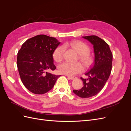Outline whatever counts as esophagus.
Returning a JSON list of instances; mask_svg holds the SVG:
<instances>
[{
    "mask_svg": "<svg viewBox=\"0 0 131 131\" xmlns=\"http://www.w3.org/2000/svg\"><path fill=\"white\" fill-rule=\"evenodd\" d=\"M68 78L69 79H70V80H74V79H76V77H70V76H68Z\"/></svg>",
    "mask_w": 131,
    "mask_h": 131,
    "instance_id": "1",
    "label": "esophagus"
}]
</instances>
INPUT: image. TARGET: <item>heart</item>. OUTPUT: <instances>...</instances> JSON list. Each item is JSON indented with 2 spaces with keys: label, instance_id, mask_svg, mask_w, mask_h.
<instances>
[{
  "label": "heart",
  "instance_id": "1",
  "mask_svg": "<svg viewBox=\"0 0 131 131\" xmlns=\"http://www.w3.org/2000/svg\"><path fill=\"white\" fill-rule=\"evenodd\" d=\"M70 45L80 54V61L86 67H89L93 63V58L90 54V47L85 43L80 41H74L70 43ZM65 47L64 46H60L54 50L53 53V58L57 62H61L63 58ZM59 72L68 76H73L77 74L82 72L84 67L79 62L72 63L65 62L58 66Z\"/></svg>",
  "mask_w": 131,
  "mask_h": 131
}]
</instances>
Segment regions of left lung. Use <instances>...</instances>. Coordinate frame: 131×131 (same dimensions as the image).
Returning <instances> with one entry per match:
<instances>
[{"mask_svg": "<svg viewBox=\"0 0 131 131\" xmlns=\"http://www.w3.org/2000/svg\"><path fill=\"white\" fill-rule=\"evenodd\" d=\"M82 38L93 45L94 63L85 73L89 78H81L84 86L80 90L73 91L78 96L86 98L95 96L103 88L112 71L113 54L108 43L98 37L90 35Z\"/></svg>", "mask_w": 131, "mask_h": 131, "instance_id": "1", "label": "left lung"}]
</instances>
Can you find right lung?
<instances>
[{
    "label": "right lung",
    "instance_id": "add662e5",
    "mask_svg": "<svg viewBox=\"0 0 131 131\" xmlns=\"http://www.w3.org/2000/svg\"><path fill=\"white\" fill-rule=\"evenodd\" d=\"M60 43L54 38L38 35L23 43L17 53V66L23 84L30 92H49L61 76L47 72L56 68L53 53Z\"/></svg>",
    "mask_w": 131,
    "mask_h": 131
}]
</instances>
